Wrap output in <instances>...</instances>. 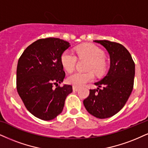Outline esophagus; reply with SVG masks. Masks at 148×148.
<instances>
[{
  "label": "esophagus",
  "instance_id": "1",
  "mask_svg": "<svg viewBox=\"0 0 148 148\" xmlns=\"http://www.w3.org/2000/svg\"><path fill=\"white\" fill-rule=\"evenodd\" d=\"M79 88H78V87H75V86H73V90L74 91H77L79 90Z\"/></svg>",
  "mask_w": 148,
  "mask_h": 148
}]
</instances>
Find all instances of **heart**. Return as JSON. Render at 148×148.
Returning <instances> with one entry per match:
<instances>
[{
    "instance_id": "heart-1",
    "label": "heart",
    "mask_w": 148,
    "mask_h": 148,
    "mask_svg": "<svg viewBox=\"0 0 148 148\" xmlns=\"http://www.w3.org/2000/svg\"><path fill=\"white\" fill-rule=\"evenodd\" d=\"M77 56L81 58H86L90 61L87 70L89 72H75L66 78L67 83L75 87H81L95 77L92 70L97 75L103 74L106 68L105 55L99 48L93 45H84L76 49ZM60 61L63 68L68 72H71L75 67L77 57L71 51L66 50L62 54Z\"/></svg>"
}]
</instances>
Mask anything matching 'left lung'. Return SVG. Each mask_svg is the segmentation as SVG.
<instances>
[{
    "instance_id": "left-lung-1",
    "label": "left lung",
    "mask_w": 148,
    "mask_h": 148,
    "mask_svg": "<svg viewBox=\"0 0 148 148\" xmlns=\"http://www.w3.org/2000/svg\"><path fill=\"white\" fill-rule=\"evenodd\" d=\"M94 42L106 49L110 56V69L103 79L95 83L98 88L90 90L83 103L92 116L106 119L119 112L128 99L134 86L135 65L130 53L121 44L108 40Z\"/></svg>"
}]
</instances>
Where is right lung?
<instances>
[{
	"label": "right lung",
	"mask_w": 148,
	"mask_h": 148,
	"mask_svg": "<svg viewBox=\"0 0 148 148\" xmlns=\"http://www.w3.org/2000/svg\"><path fill=\"white\" fill-rule=\"evenodd\" d=\"M70 46L60 38L40 39L27 47L18 60V95L27 110L42 120H52L62 112L66 98L73 92L71 85L58 86L65 77L60 58Z\"/></svg>",
	"instance_id": "1"
}]
</instances>
